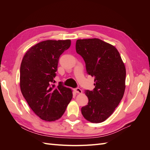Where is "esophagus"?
I'll return each mask as SVG.
<instances>
[{"label":"esophagus","mask_w":150,"mask_h":150,"mask_svg":"<svg viewBox=\"0 0 150 150\" xmlns=\"http://www.w3.org/2000/svg\"><path fill=\"white\" fill-rule=\"evenodd\" d=\"M74 91H75V92H76V93H78V94H81V93H83V91L81 90L80 88H76V89H74Z\"/></svg>","instance_id":"1"}]
</instances>
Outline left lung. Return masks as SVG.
<instances>
[{
    "mask_svg": "<svg viewBox=\"0 0 150 150\" xmlns=\"http://www.w3.org/2000/svg\"><path fill=\"white\" fill-rule=\"evenodd\" d=\"M76 52L83 58L88 74L94 77L95 88L86 90L88 105L82 107L84 118L99 123L115 111L125 93L126 68L120 54L112 45L102 40H77Z\"/></svg>",
    "mask_w": 150,
    "mask_h": 150,
    "instance_id": "8db88e82",
    "label": "left lung"
}]
</instances>
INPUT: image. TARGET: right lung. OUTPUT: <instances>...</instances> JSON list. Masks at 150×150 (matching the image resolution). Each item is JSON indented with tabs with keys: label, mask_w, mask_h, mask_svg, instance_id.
<instances>
[{
	"label": "right lung",
	"mask_w": 150,
	"mask_h": 150,
	"mask_svg": "<svg viewBox=\"0 0 150 150\" xmlns=\"http://www.w3.org/2000/svg\"><path fill=\"white\" fill-rule=\"evenodd\" d=\"M71 40H47L31 47L22 59L20 87L29 107L40 119L59 120L72 98L70 88L54 84L59 59L71 46Z\"/></svg>",
	"instance_id": "1"
}]
</instances>
